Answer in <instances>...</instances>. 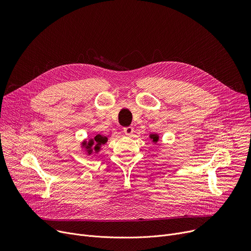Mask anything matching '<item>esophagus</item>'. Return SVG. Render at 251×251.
Returning a JSON list of instances; mask_svg holds the SVG:
<instances>
[{"label":"esophagus","mask_w":251,"mask_h":251,"mask_svg":"<svg viewBox=\"0 0 251 251\" xmlns=\"http://www.w3.org/2000/svg\"><path fill=\"white\" fill-rule=\"evenodd\" d=\"M124 133L126 135H131L133 132H134V128H133L132 126H128V127H125L124 129Z\"/></svg>","instance_id":"esophagus-1"}]
</instances>
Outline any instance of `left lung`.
<instances>
[{
    "mask_svg": "<svg viewBox=\"0 0 251 251\" xmlns=\"http://www.w3.org/2000/svg\"><path fill=\"white\" fill-rule=\"evenodd\" d=\"M150 138H152V141H154V142H157V140H158V136L156 134L150 135Z\"/></svg>",
    "mask_w": 251,
    "mask_h": 251,
    "instance_id": "obj_1",
    "label": "left lung"
}]
</instances>
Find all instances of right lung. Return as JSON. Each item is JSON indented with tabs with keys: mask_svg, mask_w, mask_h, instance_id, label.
Returning <instances> with one entry per match:
<instances>
[{
	"mask_svg": "<svg viewBox=\"0 0 251 251\" xmlns=\"http://www.w3.org/2000/svg\"><path fill=\"white\" fill-rule=\"evenodd\" d=\"M107 140H108V138H107V137H105V136H102V135H97L94 139L90 140L88 143H83V145L86 146V148H87V150H88V153H89V154H91V153L93 152V148H92V146H93L94 144H95V146H94L95 151H96V152H98L99 150H100V146L103 145V144H105V143L107 142Z\"/></svg>",
	"mask_w": 251,
	"mask_h": 251,
	"instance_id": "add662e5",
	"label": "right lung"
}]
</instances>
